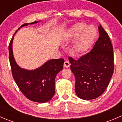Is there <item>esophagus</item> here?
Instances as JSON below:
<instances>
[{"instance_id":"obj_1","label":"esophagus","mask_w":122,"mask_h":122,"mask_svg":"<svg viewBox=\"0 0 122 122\" xmlns=\"http://www.w3.org/2000/svg\"><path fill=\"white\" fill-rule=\"evenodd\" d=\"M70 62H69L68 61H64V66L65 67H66V68H68L70 66Z\"/></svg>"}]
</instances>
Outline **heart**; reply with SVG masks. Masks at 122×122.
Masks as SVG:
<instances>
[{
  "instance_id": "heart-1",
  "label": "heart",
  "mask_w": 122,
  "mask_h": 122,
  "mask_svg": "<svg viewBox=\"0 0 122 122\" xmlns=\"http://www.w3.org/2000/svg\"><path fill=\"white\" fill-rule=\"evenodd\" d=\"M96 35V30L93 26H87V25L85 23L79 22L69 28L65 37L67 40L77 37L74 44V51L76 53H81L89 48L93 43Z\"/></svg>"
}]
</instances>
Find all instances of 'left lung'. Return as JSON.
I'll return each mask as SVG.
<instances>
[{
  "label": "left lung",
  "mask_w": 122,
  "mask_h": 122,
  "mask_svg": "<svg viewBox=\"0 0 122 122\" xmlns=\"http://www.w3.org/2000/svg\"><path fill=\"white\" fill-rule=\"evenodd\" d=\"M98 28L100 36L92 50L78 60L68 58L70 68L76 78V93L79 98L87 100L100 96L113 74L112 44L100 24Z\"/></svg>",
  "instance_id": "8db88e82"
}]
</instances>
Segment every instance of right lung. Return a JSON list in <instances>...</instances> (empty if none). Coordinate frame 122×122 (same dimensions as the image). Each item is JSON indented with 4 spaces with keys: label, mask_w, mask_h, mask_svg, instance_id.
Returning a JSON list of instances; mask_svg holds the SVG:
<instances>
[{
    "label": "right lung",
    "mask_w": 122,
    "mask_h": 122,
    "mask_svg": "<svg viewBox=\"0 0 122 122\" xmlns=\"http://www.w3.org/2000/svg\"><path fill=\"white\" fill-rule=\"evenodd\" d=\"M37 22L24 23L16 31L9 45V61L13 79L25 96L33 102L45 103L50 101L55 94V77L63 68L64 60L52 59L35 70H27L17 64L12 51V42L16 32L23 26Z\"/></svg>",
    "instance_id": "right-lung-1"
}]
</instances>
